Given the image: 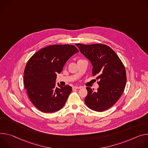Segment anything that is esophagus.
I'll return each instance as SVG.
<instances>
[{
    "label": "esophagus",
    "instance_id": "esophagus-1",
    "mask_svg": "<svg viewBox=\"0 0 148 148\" xmlns=\"http://www.w3.org/2000/svg\"><path fill=\"white\" fill-rule=\"evenodd\" d=\"M82 87L81 86H73V89H80Z\"/></svg>",
    "mask_w": 148,
    "mask_h": 148
}]
</instances>
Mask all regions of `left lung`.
Listing matches in <instances>:
<instances>
[{
	"mask_svg": "<svg viewBox=\"0 0 148 148\" xmlns=\"http://www.w3.org/2000/svg\"><path fill=\"white\" fill-rule=\"evenodd\" d=\"M76 45L92 63V76L96 77L99 86L97 91L86 88L85 102L93 110L105 111L116 103L125 89L126 73L124 64L113 49L106 45Z\"/></svg>",
	"mask_w": 148,
	"mask_h": 148,
	"instance_id": "1",
	"label": "left lung"
}]
</instances>
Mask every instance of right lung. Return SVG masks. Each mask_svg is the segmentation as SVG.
<instances>
[{"label": "right lung", "mask_w": 148, "mask_h": 148, "mask_svg": "<svg viewBox=\"0 0 148 148\" xmlns=\"http://www.w3.org/2000/svg\"><path fill=\"white\" fill-rule=\"evenodd\" d=\"M78 49L71 45H53L38 51L27 61L24 71V85L30 101L38 109L52 113L62 109L72 92V87L55 86L67 60Z\"/></svg>", "instance_id": "add662e5"}]
</instances>
